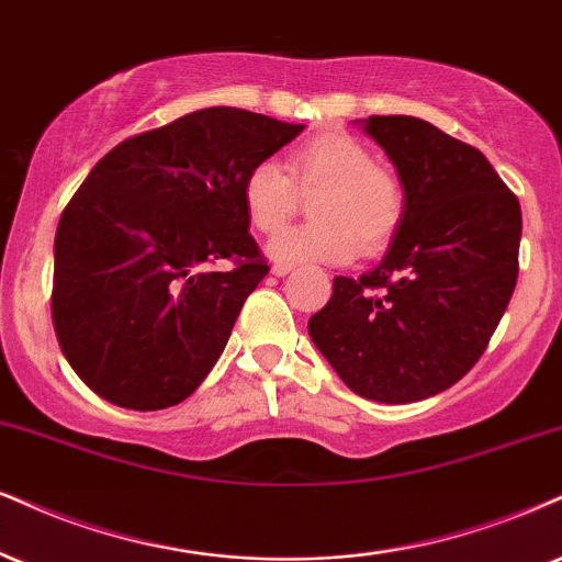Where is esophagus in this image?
Listing matches in <instances>:
<instances>
[{"label": "esophagus", "mask_w": 562, "mask_h": 562, "mask_svg": "<svg viewBox=\"0 0 562 562\" xmlns=\"http://www.w3.org/2000/svg\"><path fill=\"white\" fill-rule=\"evenodd\" d=\"M292 262H273V266H270V273H273V276H279V279H281V276H286V273H292Z\"/></svg>", "instance_id": "1"}]
</instances>
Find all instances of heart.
Here are the masks:
<instances>
[{"label": "heart", "mask_w": 562, "mask_h": 562, "mask_svg": "<svg viewBox=\"0 0 562 562\" xmlns=\"http://www.w3.org/2000/svg\"><path fill=\"white\" fill-rule=\"evenodd\" d=\"M300 190L313 195V224L283 228L268 241L270 258L283 262H349L362 252H380L404 216V192L391 171L346 133H323L304 140L289 158V171L276 158H260L241 179V205L260 234H273L292 218Z\"/></svg>", "instance_id": "1"}]
</instances>
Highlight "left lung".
I'll return each mask as SVG.
<instances>
[{
    "label": "left lung",
    "instance_id": "obj_1",
    "mask_svg": "<svg viewBox=\"0 0 562 562\" xmlns=\"http://www.w3.org/2000/svg\"><path fill=\"white\" fill-rule=\"evenodd\" d=\"M362 127L396 166L404 216L378 268L336 276L307 330L357 396L412 404L487 349L516 289L521 205L480 150L435 124L398 114Z\"/></svg>",
    "mask_w": 562,
    "mask_h": 562
}]
</instances>
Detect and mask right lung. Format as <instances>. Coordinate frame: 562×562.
<instances>
[{
	"instance_id": "add662e5",
	"label": "right lung",
	"mask_w": 562,
	"mask_h": 562,
	"mask_svg": "<svg viewBox=\"0 0 562 562\" xmlns=\"http://www.w3.org/2000/svg\"><path fill=\"white\" fill-rule=\"evenodd\" d=\"M304 124L211 106L127 137L90 169L54 239L61 355L109 404L156 412L213 370L266 279L241 179ZM216 259L233 268L211 271Z\"/></svg>"
}]
</instances>
